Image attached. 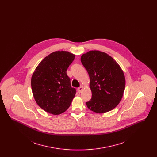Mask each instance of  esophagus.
Listing matches in <instances>:
<instances>
[{"mask_svg": "<svg viewBox=\"0 0 157 157\" xmlns=\"http://www.w3.org/2000/svg\"><path fill=\"white\" fill-rule=\"evenodd\" d=\"M83 87L81 86H80L79 88H78V92H79V93H81V91H82V90H83Z\"/></svg>", "mask_w": 157, "mask_h": 157, "instance_id": "1", "label": "esophagus"}]
</instances>
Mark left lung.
<instances>
[{"instance_id":"8db88e82","label":"left lung","mask_w":157,"mask_h":157,"mask_svg":"<svg viewBox=\"0 0 157 157\" xmlns=\"http://www.w3.org/2000/svg\"><path fill=\"white\" fill-rule=\"evenodd\" d=\"M81 60L90 76L92 91L87 107L99 113L111 111L120 103L125 90L122 69L112 57L98 51L83 54Z\"/></svg>"}]
</instances>
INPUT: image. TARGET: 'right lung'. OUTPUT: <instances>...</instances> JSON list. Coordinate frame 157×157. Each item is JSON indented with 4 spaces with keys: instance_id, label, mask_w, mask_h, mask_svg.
Instances as JSON below:
<instances>
[{
    "instance_id": "obj_1",
    "label": "right lung",
    "mask_w": 157,
    "mask_h": 157,
    "mask_svg": "<svg viewBox=\"0 0 157 157\" xmlns=\"http://www.w3.org/2000/svg\"><path fill=\"white\" fill-rule=\"evenodd\" d=\"M75 55L56 51L46 56L35 69L31 79L33 95L46 112L59 115L66 111L76 92L67 74Z\"/></svg>"
}]
</instances>
